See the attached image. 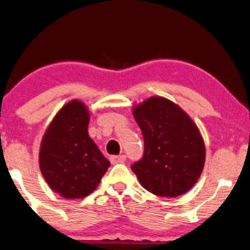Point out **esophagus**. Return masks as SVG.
<instances>
[{"instance_id":"34e87169","label":"esophagus","mask_w":250,"mask_h":250,"mask_svg":"<svg viewBox=\"0 0 250 250\" xmlns=\"http://www.w3.org/2000/svg\"><path fill=\"white\" fill-rule=\"evenodd\" d=\"M109 160H111L112 163H123L125 162L126 156L125 155H114V156H111Z\"/></svg>"}]
</instances>
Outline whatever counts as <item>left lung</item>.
<instances>
[{
    "instance_id": "left-lung-1",
    "label": "left lung",
    "mask_w": 250,
    "mask_h": 250,
    "mask_svg": "<svg viewBox=\"0 0 250 250\" xmlns=\"http://www.w3.org/2000/svg\"><path fill=\"white\" fill-rule=\"evenodd\" d=\"M144 138L143 157L131 166L142 186L158 197H178L194 186L205 146L192 119L168 99L152 96L133 108Z\"/></svg>"
}]
</instances>
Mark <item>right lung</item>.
Instances as JSON below:
<instances>
[{"instance_id": "1", "label": "right lung", "mask_w": 250, "mask_h": 250, "mask_svg": "<svg viewBox=\"0 0 250 250\" xmlns=\"http://www.w3.org/2000/svg\"><path fill=\"white\" fill-rule=\"evenodd\" d=\"M88 123L84 104L70 101L53 118L40 146L42 176L66 199L89 195L111 165L88 135Z\"/></svg>"}]
</instances>
